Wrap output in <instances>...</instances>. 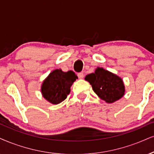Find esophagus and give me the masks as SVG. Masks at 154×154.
Returning a JSON list of instances; mask_svg holds the SVG:
<instances>
[{"label":"esophagus","mask_w":154,"mask_h":154,"mask_svg":"<svg viewBox=\"0 0 154 154\" xmlns=\"http://www.w3.org/2000/svg\"><path fill=\"white\" fill-rule=\"evenodd\" d=\"M83 76H84V74H83V73H82V72H81V73H78V77H79V79H82Z\"/></svg>","instance_id":"esophagus-1"}]
</instances>
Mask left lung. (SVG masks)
Returning a JSON list of instances; mask_svg holds the SVG:
<instances>
[{
    "instance_id": "obj_1",
    "label": "left lung",
    "mask_w": 154,
    "mask_h": 154,
    "mask_svg": "<svg viewBox=\"0 0 154 154\" xmlns=\"http://www.w3.org/2000/svg\"><path fill=\"white\" fill-rule=\"evenodd\" d=\"M85 80L90 83L98 97L108 103H113L124 96L125 86L122 79L103 68L98 67L94 73L87 75Z\"/></svg>"
}]
</instances>
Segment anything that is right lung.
<instances>
[{
	"label": "right lung",
	"mask_w": 154,
	"mask_h": 154,
	"mask_svg": "<svg viewBox=\"0 0 154 154\" xmlns=\"http://www.w3.org/2000/svg\"><path fill=\"white\" fill-rule=\"evenodd\" d=\"M77 79V75L72 71L63 72L61 69L54 70L43 81L41 94L51 103H61L70 94L71 86Z\"/></svg>",
	"instance_id": "obj_1"
}]
</instances>
